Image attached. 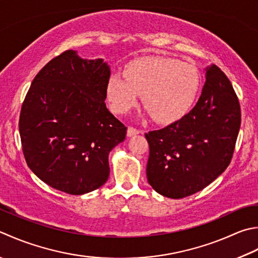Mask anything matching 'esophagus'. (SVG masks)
<instances>
[{
	"instance_id": "1",
	"label": "esophagus",
	"mask_w": 258,
	"mask_h": 258,
	"mask_svg": "<svg viewBox=\"0 0 258 258\" xmlns=\"http://www.w3.org/2000/svg\"><path fill=\"white\" fill-rule=\"evenodd\" d=\"M139 133H141V131L133 127V126H130V127L127 128V136H133V135H136Z\"/></svg>"
}]
</instances>
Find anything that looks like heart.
<instances>
[{
  "label": "heart",
  "instance_id": "1",
  "mask_svg": "<svg viewBox=\"0 0 258 258\" xmlns=\"http://www.w3.org/2000/svg\"><path fill=\"white\" fill-rule=\"evenodd\" d=\"M200 77L194 64L166 57L131 61L125 76H110L107 98L115 113L125 114L143 95L145 107L160 123H172L189 112L199 90Z\"/></svg>",
  "mask_w": 258,
  "mask_h": 258
}]
</instances>
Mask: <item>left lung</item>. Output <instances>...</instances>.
<instances>
[{
	"mask_svg": "<svg viewBox=\"0 0 258 258\" xmlns=\"http://www.w3.org/2000/svg\"><path fill=\"white\" fill-rule=\"evenodd\" d=\"M240 122L239 100L230 80L217 66L208 67L192 110L163 128L145 133L151 186L172 199L205 189L229 165Z\"/></svg>",
	"mask_w": 258,
	"mask_h": 258,
	"instance_id": "left-lung-1",
	"label": "left lung"
}]
</instances>
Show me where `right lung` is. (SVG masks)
I'll return each mask as SVG.
<instances>
[{"instance_id":"1","label":"right lung","mask_w":258,"mask_h":258,"mask_svg":"<svg viewBox=\"0 0 258 258\" xmlns=\"http://www.w3.org/2000/svg\"><path fill=\"white\" fill-rule=\"evenodd\" d=\"M109 76L103 59H82L67 50L30 86L19 119L23 155L55 190L84 195L108 179V154L127 131L105 105Z\"/></svg>"}]
</instances>
